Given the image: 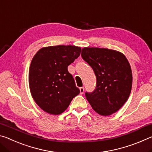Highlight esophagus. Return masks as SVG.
Masks as SVG:
<instances>
[{
    "mask_svg": "<svg viewBox=\"0 0 152 152\" xmlns=\"http://www.w3.org/2000/svg\"><path fill=\"white\" fill-rule=\"evenodd\" d=\"M84 87H80V93L81 94H82L84 93Z\"/></svg>",
    "mask_w": 152,
    "mask_h": 152,
    "instance_id": "esophagus-1",
    "label": "esophagus"
}]
</instances>
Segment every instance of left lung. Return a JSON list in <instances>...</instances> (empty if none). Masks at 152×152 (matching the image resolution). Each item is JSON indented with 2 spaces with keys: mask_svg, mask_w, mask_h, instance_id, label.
Segmentation results:
<instances>
[{
  "mask_svg": "<svg viewBox=\"0 0 152 152\" xmlns=\"http://www.w3.org/2000/svg\"><path fill=\"white\" fill-rule=\"evenodd\" d=\"M81 56L96 77V88L85 93L90 104L102 116L117 112L132 91V72L127 59L119 51L99 48H84Z\"/></svg>",
  "mask_w": 152,
  "mask_h": 152,
  "instance_id": "8db88e82",
  "label": "left lung"
}]
</instances>
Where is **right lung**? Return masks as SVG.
<instances>
[{"label": "right lung", "instance_id": "add662e5", "mask_svg": "<svg viewBox=\"0 0 152 152\" xmlns=\"http://www.w3.org/2000/svg\"><path fill=\"white\" fill-rule=\"evenodd\" d=\"M81 48L74 45L43 48L31 62L30 91L35 102L51 115L62 113L80 93L68 66L79 57Z\"/></svg>", "mask_w": 152, "mask_h": 152}]
</instances>
